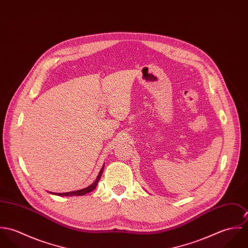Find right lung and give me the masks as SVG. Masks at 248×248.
<instances>
[{
  "label": "right lung",
  "instance_id": "1",
  "mask_svg": "<svg viewBox=\"0 0 248 248\" xmlns=\"http://www.w3.org/2000/svg\"><path fill=\"white\" fill-rule=\"evenodd\" d=\"M103 169H104V165H103V167H102L101 171L99 172V175H98V177H96L95 181H94L93 184H91L89 187H87V188H85V189H82V190L73 191V192H68V193H58V194H57V193H55V195H58V196H83V195H85V194H87V193L92 192L93 190H94V189L96 188L97 183H98V181H99L100 177L102 176Z\"/></svg>",
  "mask_w": 248,
  "mask_h": 248
}]
</instances>
